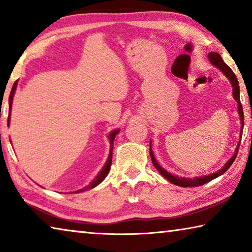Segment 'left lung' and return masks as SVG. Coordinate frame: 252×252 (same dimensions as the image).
<instances>
[{"mask_svg": "<svg viewBox=\"0 0 252 252\" xmlns=\"http://www.w3.org/2000/svg\"><path fill=\"white\" fill-rule=\"evenodd\" d=\"M209 58V61L212 65H215L217 69H219L222 73L227 76L228 80L230 81V83H231V87H232V95L234 97V100L237 101L238 103V111H239V116H240V121H241V132L242 129H244V112H242V108H241V103H240V89H239V82L237 80V76L234 75V73L232 72V70L230 69V67L225 64L223 62L222 58H221V55L216 53V52H210L208 55ZM239 147V146H238ZM237 151V149H236ZM150 155H151V159L153 164H155V167L157 168L158 171H159L162 176H163L165 179H168V180L173 183V185L179 186V187H183V188H192V187H199V186H202L204 183L209 182L212 179H215L217 177L221 176V174L224 173L227 170L229 169L230 165L232 164V162L236 159V156H237V152L234 153L233 157L230 159L227 163L224 164V167L222 169H220L219 171H217L216 173H212V174H209V176H203V177H200V178H193V179H186V178H179L176 176H172L171 173H169L168 171H165L164 169H162L159 164H158V162L156 161L155 157L152 156V151L150 149Z\"/></svg>", "mask_w": 252, "mask_h": 252, "instance_id": "1", "label": "left lung"}]
</instances>
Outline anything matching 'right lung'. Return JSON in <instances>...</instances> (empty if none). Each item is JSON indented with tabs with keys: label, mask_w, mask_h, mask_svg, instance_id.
<instances>
[{
	"label": "right lung",
	"mask_w": 252,
	"mask_h": 252,
	"mask_svg": "<svg viewBox=\"0 0 252 252\" xmlns=\"http://www.w3.org/2000/svg\"><path fill=\"white\" fill-rule=\"evenodd\" d=\"M15 89H16V82L14 83L13 88H12V91H11V95H10V99H8V106H10V110L12 108V101H13V95H14V92H15ZM119 132V129L112 131L109 135V139H110V155L108 158V161L105 162V165L103 167V169L101 170L100 173L97 174L96 178L93 180L90 185L84 187L83 189H80L78 191H74V192H70V193H79V192H83V191H87V190H90L93 189V188L96 187L97 185H100V183L104 180L105 177L108 176V173L110 171V168H111V162H112V149H113V141H114V138H116L117 133Z\"/></svg>",
	"instance_id": "obj_1"
}]
</instances>
